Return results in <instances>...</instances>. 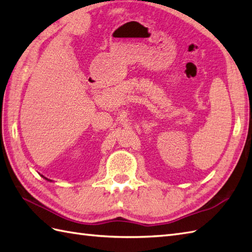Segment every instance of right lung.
<instances>
[{
  "mask_svg": "<svg viewBox=\"0 0 252 252\" xmlns=\"http://www.w3.org/2000/svg\"><path fill=\"white\" fill-rule=\"evenodd\" d=\"M42 177H43V178H44V179H46V180H47V181H49V179H47V178H45V177H44V176H42Z\"/></svg>",
  "mask_w": 252,
  "mask_h": 252,
  "instance_id": "right-lung-1",
  "label": "right lung"
}]
</instances>
